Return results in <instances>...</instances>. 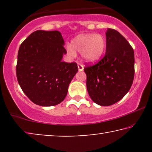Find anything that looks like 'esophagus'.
<instances>
[{
  "label": "esophagus",
  "instance_id": "esophagus-1",
  "mask_svg": "<svg viewBox=\"0 0 152 152\" xmlns=\"http://www.w3.org/2000/svg\"><path fill=\"white\" fill-rule=\"evenodd\" d=\"M78 70H80V71H82L83 70H84V66L82 65L81 64H78Z\"/></svg>",
  "mask_w": 152,
  "mask_h": 152
}]
</instances>
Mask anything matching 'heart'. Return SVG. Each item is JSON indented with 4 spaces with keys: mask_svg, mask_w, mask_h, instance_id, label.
<instances>
[{
    "mask_svg": "<svg viewBox=\"0 0 152 152\" xmlns=\"http://www.w3.org/2000/svg\"><path fill=\"white\" fill-rule=\"evenodd\" d=\"M107 41L104 37L99 34H82L77 35L66 45V53L70 57L77 55L76 52H81L84 61L95 63L101 59L104 53Z\"/></svg>",
    "mask_w": 152,
    "mask_h": 152,
    "instance_id": "heart-1",
    "label": "heart"
}]
</instances>
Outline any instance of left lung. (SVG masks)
<instances>
[{"label": "left lung", "instance_id": "obj_1", "mask_svg": "<svg viewBox=\"0 0 152 152\" xmlns=\"http://www.w3.org/2000/svg\"><path fill=\"white\" fill-rule=\"evenodd\" d=\"M104 57L84 68L89 96L97 104L110 106L129 91L134 77V52L126 39L113 29L106 32Z\"/></svg>", "mask_w": 152, "mask_h": 152}]
</instances>
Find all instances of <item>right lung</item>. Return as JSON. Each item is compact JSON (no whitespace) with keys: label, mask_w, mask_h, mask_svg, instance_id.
Listing matches in <instances>:
<instances>
[{"label":"right lung","mask_w":152,"mask_h":152,"mask_svg":"<svg viewBox=\"0 0 152 152\" xmlns=\"http://www.w3.org/2000/svg\"><path fill=\"white\" fill-rule=\"evenodd\" d=\"M59 31L37 30L20 45L16 77L22 91L32 102L42 107L59 104L78 71L76 63L62 61L66 54Z\"/></svg>","instance_id":"add662e5"}]
</instances>
